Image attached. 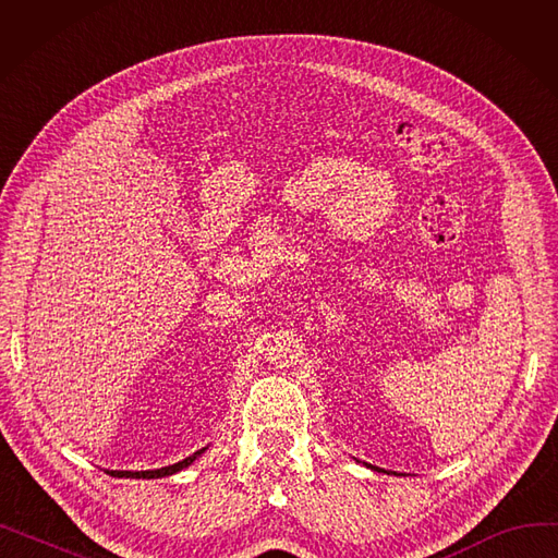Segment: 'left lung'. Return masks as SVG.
Here are the masks:
<instances>
[{"label":"left lung","instance_id":"left-lung-1","mask_svg":"<svg viewBox=\"0 0 558 558\" xmlns=\"http://www.w3.org/2000/svg\"><path fill=\"white\" fill-rule=\"evenodd\" d=\"M364 465H368V468H373V471H383V473H387V471H385V468H377V465H371V463H364ZM393 475H396V473H393Z\"/></svg>","mask_w":558,"mask_h":558}]
</instances>
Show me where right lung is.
Masks as SVG:
<instances>
[{"label":"right lung","mask_w":558,"mask_h":558,"mask_svg":"<svg viewBox=\"0 0 558 558\" xmlns=\"http://www.w3.org/2000/svg\"><path fill=\"white\" fill-rule=\"evenodd\" d=\"M205 450H208V448H201V450H196L194 454H190L187 459H183V461H179V463L165 465V468H156V471H106V473L112 475V477H126V480H160V477L173 475V473L183 471V468L192 465Z\"/></svg>","instance_id":"right-lung-1"}]
</instances>
